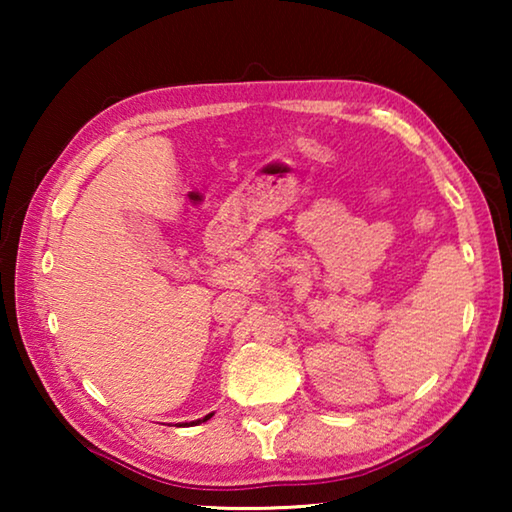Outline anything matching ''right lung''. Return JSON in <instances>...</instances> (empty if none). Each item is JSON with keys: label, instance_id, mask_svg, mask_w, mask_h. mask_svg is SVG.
<instances>
[{"label": "right lung", "instance_id": "right-lung-1", "mask_svg": "<svg viewBox=\"0 0 512 512\" xmlns=\"http://www.w3.org/2000/svg\"><path fill=\"white\" fill-rule=\"evenodd\" d=\"M212 415H214V413H210V415H205V418H203V420H196V422H192V424H198V422H205V420H210V418H212ZM185 424H187V422H185Z\"/></svg>", "mask_w": 512, "mask_h": 512}]
</instances>
